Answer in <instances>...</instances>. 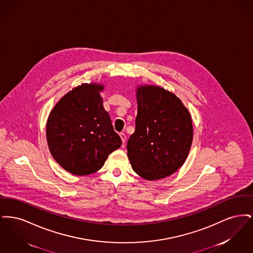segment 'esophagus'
<instances>
[{
    "instance_id": "1",
    "label": "esophagus",
    "mask_w": 253,
    "mask_h": 253,
    "mask_svg": "<svg viewBox=\"0 0 253 253\" xmlns=\"http://www.w3.org/2000/svg\"><path fill=\"white\" fill-rule=\"evenodd\" d=\"M120 136H121L122 142L124 143V142H125V140H126V134H125L124 132H121V133H120Z\"/></svg>"
}]
</instances>
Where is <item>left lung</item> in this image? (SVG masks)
<instances>
[{"label": "left lung", "mask_w": 253, "mask_h": 253, "mask_svg": "<svg viewBox=\"0 0 253 253\" xmlns=\"http://www.w3.org/2000/svg\"><path fill=\"white\" fill-rule=\"evenodd\" d=\"M135 130L127 150L132 169L146 180L163 179L185 163L193 143L191 114L180 98L156 85L136 87Z\"/></svg>", "instance_id": "1"}]
</instances>
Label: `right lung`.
Instances as JSON below:
<instances>
[{"label":"right lung","instance_id":"1","mask_svg":"<svg viewBox=\"0 0 253 253\" xmlns=\"http://www.w3.org/2000/svg\"><path fill=\"white\" fill-rule=\"evenodd\" d=\"M104 85L83 84L52 109L46 122L49 151L60 167L75 175H88L103 167L121 146L100 93Z\"/></svg>","mask_w":253,"mask_h":253}]
</instances>
